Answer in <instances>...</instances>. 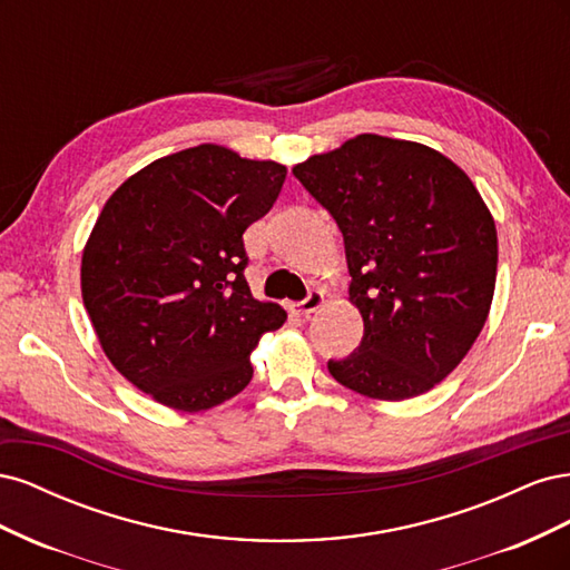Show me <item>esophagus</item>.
<instances>
[{
	"mask_svg": "<svg viewBox=\"0 0 570 570\" xmlns=\"http://www.w3.org/2000/svg\"><path fill=\"white\" fill-rule=\"evenodd\" d=\"M321 306H323V292H321V289H312L302 302L292 304L289 308H292V314L308 316V314H314L316 308H321Z\"/></svg>",
	"mask_w": 570,
	"mask_h": 570,
	"instance_id": "esophagus-1",
	"label": "esophagus"
}]
</instances>
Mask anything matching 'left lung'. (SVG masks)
Instances as JSON below:
<instances>
[{
  "label": "left lung",
  "instance_id": "obj_1",
  "mask_svg": "<svg viewBox=\"0 0 570 570\" xmlns=\"http://www.w3.org/2000/svg\"><path fill=\"white\" fill-rule=\"evenodd\" d=\"M344 237L364 337L327 361L337 383L402 402L469 354L494 295L497 230L463 170L440 151L358 135L292 168Z\"/></svg>",
  "mask_w": 570,
  "mask_h": 570
}]
</instances>
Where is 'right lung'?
Returning a JSON list of instances; mask_svg holds the SVG:
<instances>
[{"label": "right lung", "mask_w": 570, "mask_h": 570, "mask_svg": "<svg viewBox=\"0 0 570 570\" xmlns=\"http://www.w3.org/2000/svg\"><path fill=\"white\" fill-rule=\"evenodd\" d=\"M285 176L275 161L199 145L109 197L82 254V302L101 350L137 390L195 413L249 385V352L287 314L252 297L243 235Z\"/></svg>", "instance_id": "1"}]
</instances>
